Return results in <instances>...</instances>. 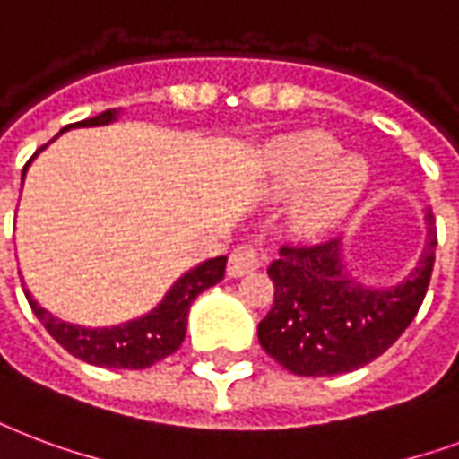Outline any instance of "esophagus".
<instances>
[{
    "instance_id": "esophagus-1",
    "label": "esophagus",
    "mask_w": 459,
    "mask_h": 459,
    "mask_svg": "<svg viewBox=\"0 0 459 459\" xmlns=\"http://www.w3.org/2000/svg\"><path fill=\"white\" fill-rule=\"evenodd\" d=\"M260 267V255L250 245H238L229 257V276H245Z\"/></svg>"
}]
</instances>
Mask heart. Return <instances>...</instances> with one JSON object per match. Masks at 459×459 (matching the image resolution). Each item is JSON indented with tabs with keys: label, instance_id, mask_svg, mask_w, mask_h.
I'll use <instances>...</instances> for the list:
<instances>
[{
	"label": "heart",
	"instance_id": "1",
	"mask_svg": "<svg viewBox=\"0 0 459 459\" xmlns=\"http://www.w3.org/2000/svg\"><path fill=\"white\" fill-rule=\"evenodd\" d=\"M269 168L279 195L299 192L289 216L293 229L306 236L337 226L370 183L366 159L342 153L337 136L325 129H303L279 139L269 153Z\"/></svg>",
	"mask_w": 459,
	"mask_h": 459
}]
</instances>
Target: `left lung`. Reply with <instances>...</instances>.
Masks as SVG:
<instances>
[{
  "mask_svg": "<svg viewBox=\"0 0 459 459\" xmlns=\"http://www.w3.org/2000/svg\"><path fill=\"white\" fill-rule=\"evenodd\" d=\"M424 253L400 284L366 286L349 274L342 240L284 245L267 267L274 306L257 325L262 349L296 376L361 368L400 339L424 303L436 260V219L426 209Z\"/></svg>",
  "mask_w": 459,
  "mask_h": 459,
  "instance_id": "obj_1",
  "label": "left lung"
}]
</instances>
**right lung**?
<instances>
[{
  "mask_svg": "<svg viewBox=\"0 0 459 459\" xmlns=\"http://www.w3.org/2000/svg\"><path fill=\"white\" fill-rule=\"evenodd\" d=\"M117 117H120V110H105L91 120L66 125L62 132L72 127H103ZM40 152H35V156ZM30 160L23 168L21 180L26 178ZM223 272H226V257H212V260L199 262L197 267L185 272L168 289L163 300L153 307L152 313L127 320V323L110 325V327H82V325L57 320L50 310L40 307V303L30 296L28 289H23V293L33 307L35 317L43 323V327L55 337V342L65 346L72 356L91 363V366H98V368L139 370L149 368L156 361H163L166 356L180 349L185 332H187V313H190L192 300L197 299L202 291L219 284L223 279Z\"/></svg>",
  "mask_w": 459,
  "mask_h": 459,
  "instance_id": "obj_1",
  "label": "right lung"
}]
</instances>
